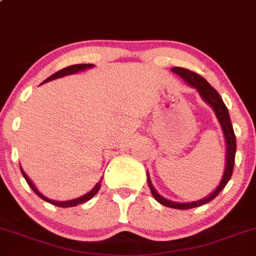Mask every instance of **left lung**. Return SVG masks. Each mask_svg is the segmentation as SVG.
I'll return each instance as SVG.
<instances>
[{
  "label": "left lung",
  "mask_w": 256,
  "mask_h": 256,
  "mask_svg": "<svg viewBox=\"0 0 256 256\" xmlns=\"http://www.w3.org/2000/svg\"><path fill=\"white\" fill-rule=\"evenodd\" d=\"M172 71L174 74H176L178 76L182 77L190 87L195 88L198 90V94L201 96V98L208 104L210 106L214 109V114H216L217 119L220 121V125L222 128L223 135H224V140H226V168L224 172H223L222 179H220L218 186L214 189V192L210 194L208 196L205 198H201V200L194 201V202H174V201L168 200V198H163L160 196V194L156 192L154 186L150 182V176L147 173V182H148V186L150 189V192H152L153 198L158 201L160 204H162L163 206L170 207V208H176V210H189V208H194V207H198L201 205H205V204L210 202L211 200H214L218 194L224 189V186L227 185V182H230V176H232L233 173V166H234V160H236V135L234 131H233V126L232 122H230V112H228L227 106L226 104L223 103L222 98L217 90L210 84L207 80L201 77L200 74H195V72L190 71V70L182 68V67H173Z\"/></svg>",
  "instance_id": "left-lung-1"
}]
</instances>
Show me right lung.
Here are the masks:
<instances>
[{"label": "right lung", "instance_id": "add662e5", "mask_svg": "<svg viewBox=\"0 0 256 256\" xmlns=\"http://www.w3.org/2000/svg\"><path fill=\"white\" fill-rule=\"evenodd\" d=\"M93 66H94V64H72V66L64 67V68L60 70V71H58V72H55V74H51V76L49 77V78L45 80L44 82H42V83H46V82H49V80H56V78H60V77L67 76V74H77V72L83 71V70L92 68ZM20 172H22V174H23L24 179H26V182H28L29 186L32 188V190H33V192H36V195L39 196L40 198H42V200L46 201V202L52 204V205L58 206V207H74V206L80 205V204L87 202V201H88V200H90V198H92L93 196L96 195V194L99 192V189H100V182H102V180H100V182H98V184L96 185V186L93 188L92 190H90V192L84 194V195L80 196V198H74V200H68V201H54V200H50V198H48L46 196L42 195V192H39V190L36 189V185L33 184V182H32V180L29 179V176H26V173H24V170H23V169H22V168H20Z\"/></svg>", "mask_w": 256, "mask_h": 256}]
</instances>
